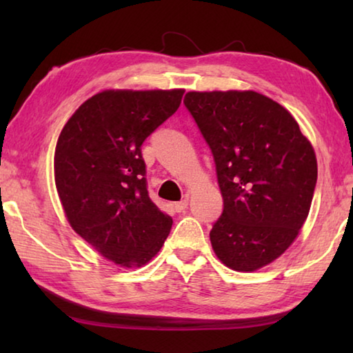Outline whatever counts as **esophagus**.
<instances>
[{"instance_id": "esophagus-1", "label": "esophagus", "mask_w": 353, "mask_h": 353, "mask_svg": "<svg viewBox=\"0 0 353 353\" xmlns=\"http://www.w3.org/2000/svg\"><path fill=\"white\" fill-rule=\"evenodd\" d=\"M172 207H174V210H176L177 213H181V212L185 210V208L188 207V199H182L181 202H176V204L172 205Z\"/></svg>"}]
</instances>
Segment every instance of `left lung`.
Instances as JSON below:
<instances>
[{
    "label": "left lung",
    "mask_w": 353,
    "mask_h": 353,
    "mask_svg": "<svg viewBox=\"0 0 353 353\" xmlns=\"http://www.w3.org/2000/svg\"><path fill=\"white\" fill-rule=\"evenodd\" d=\"M183 104L213 154L224 208L218 259L250 272L279 259L308 216L318 181L312 143L291 113L252 90L190 92Z\"/></svg>",
    "instance_id": "obj_1"
}]
</instances>
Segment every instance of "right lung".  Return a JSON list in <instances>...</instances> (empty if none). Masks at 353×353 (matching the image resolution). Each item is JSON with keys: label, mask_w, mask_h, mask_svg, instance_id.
Returning <instances> with one entry per match:
<instances>
[{"label": "right lung", "mask_w": 353, "mask_h": 353, "mask_svg": "<svg viewBox=\"0 0 353 353\" xmlns=\"http://www.w3.org/2000/svg\"><path fill=\"white\" fill-rule=\"evenodd\" d=\"M185 90H105L65 124L54 179L70 225L107 260L146 265L163 246L172 219L148 193L141 145L174 113Z\"/></svg>", "instance_id": "add662e5"}]
</instances>
